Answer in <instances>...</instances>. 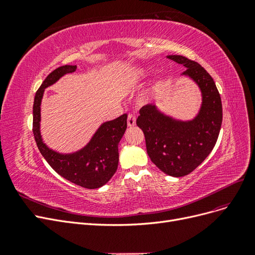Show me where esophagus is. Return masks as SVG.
I'll return each mask as SVG.
<instances>
[{
	"label": "esophagus",
	"mask_w": 255,
	"mask_h": 255,
	"mask_svg": "<svg viewBox=\"0 0 255 255\" xmlns=\"http://www.w3.org/2000/svg\"><path fill=\"white\" fill-rule=\"evenodd\" d=\"M136 125V117L134 115L129 114L128 116V127H134Z\"/></svg>",
	"instance_id": "34e87169"
}]
</instances>
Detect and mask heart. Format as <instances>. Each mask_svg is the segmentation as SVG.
<instances>
[{
    "instance_id": "heart-1",
    "label": "heart",
    "mask_w": 255,
    "mask_h": 255,
    "mask_svg": "<svg viewBox=\"0 0 255 255\" xmlns=\"http://www.w3.org/2000/svg\"><path fill=\"white\" fill-rule=\"evenodd\" d=\"M145 74H146V70L144 68H138L133 72V78L136 80L142 79V78H144Z\"/></svg>"
}]
</instances>
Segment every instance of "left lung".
<instances>
[{"instance_id": "8db88e82", "label": "left lung", "mask_w": 255, "mask_h": 255, "mask_svg": "<svg viewBox=\"0 0 255 255\" xmlns=\"http://www.w3.org/2000/svg\"><path fill=\"white\" fill-rule=\"evenodd\" d=\"M169 59L183 65L182 74L194 80L202 92V105L197 117L180 121L157 111L155 105L141 107L136 125L144 134L151 160L168 175H187L208 156L218 139L222 123V104L216 84L205 69L181 55Z\"/></svg>"}]
</instances>
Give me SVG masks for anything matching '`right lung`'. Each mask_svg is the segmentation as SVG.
Wrapping results in <instances>:
<instances>
[{"label": "right lung", "mask_w": 255, "mask_h": 255, "mask_svg": "<svg viewBox=\"0 0 255 255\" xmlns=\"http://www.w3.org/2000/svg\"><path fill=\"white\" fill-rule=\"evenodd\" d=\"M76 70V66H61L52 71L37 90L33 106V133L38 149L48 164L59 175L84 188L96 189L109 182L118 168V143L127 129L128 115L104 122L82 150L72 154H60L49 149L40 135V104L44 88L61 76Z\"/></svg>", "instance_id": "obj_1"}]
</instances>
